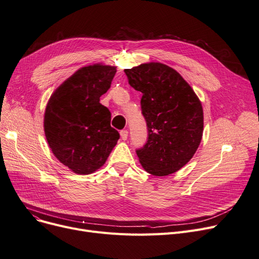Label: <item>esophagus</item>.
<instances>
[{"label":"esophagus","instance_id":"obj_1","mask_svg":"<svg viewBox=\"0 0 259 259\" xmlns=\"http://www.w3.org/2000/svg\"><path fill=\"white\" fill-rule=\"evenodd\" d=\"M119 133H120V138H121L123 141H126L127 138H128V131H127V130H121Z\"/></svg>","mask_w":259,"mask_h":259}]
</instances>
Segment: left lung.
Instances as JSON below:
<instances>
[{
	"label": "left lung",
	"instance_id": "8db88e82",
	"mask_svg": "<svg viewBox=\"0 0 259 259\" xmlns=\"http://www.w3.org/2000/svg\"><path fill=\"white\" fill-rule=\"evenodd\" d=\"M129 84L143 93L142 114L148 138L137 149L144 169L156 177L174 174L189 162L203 133V109L176 70L160 62L126 69Z\"/></svg>",
	"mask_w": 259,
	"mask_h": 259
}]
</instances>
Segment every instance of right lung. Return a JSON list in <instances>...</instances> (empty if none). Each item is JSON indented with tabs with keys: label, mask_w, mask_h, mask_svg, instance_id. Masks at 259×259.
I'll use <instances>...</instances> for the list:
<instances>
[{
	"label": "right lung",
	"mask_w": 259,
	"mask_h": 259,
	"mask_svg": "<svg viewBox=\"0 0 259 259\" xmlns=\"http://www.w3.org/2000/svg\"><path fill=\"white\" fill-rule=\"evenodd\" d=\"M115 73V66H83L67 78L49 100L44 113L49 146L54 155L75 174L96 171L119 139L118 131L110 125V111L99 103Z\"/></svg>",
	"instance_id": "obj_1"
}]
</instances>
